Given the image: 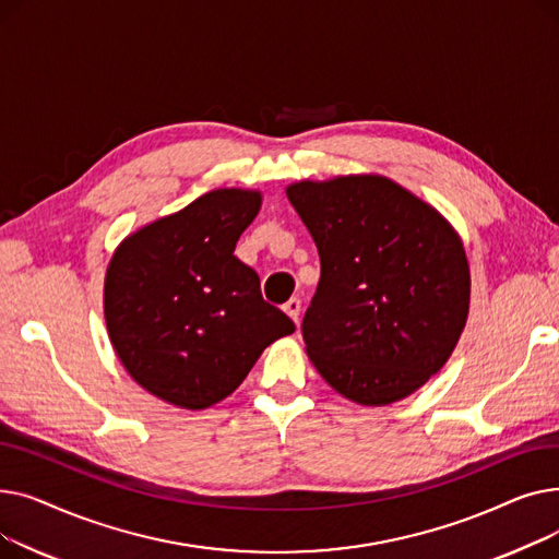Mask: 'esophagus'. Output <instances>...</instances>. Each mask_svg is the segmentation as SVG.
<instances>
[{"label":"esophagus","instance_id":"esophagus-1","mask_svg":"<svg viewBox=\"0 0 559 559\" xmlns=\"http://www.w3.org/2000/svg\"><path fill=\"white\" fill-rule=\"evenodd\" d=\"M283 310L289 314V319L295 321V324H299V312H301V299H297V297H292L285 306H283Z\"/></svg>","mask_w":559,"mask_h":559}]
</instances>
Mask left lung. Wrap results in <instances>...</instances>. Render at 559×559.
Wrapping results in <instances>:
<instances>
[{"label":"left lung","instance_id":"8db88e82","mask_svg":"<svg viewBox=\"0 0 559 559\" xmlns=\"http://www.w3.org/2000/svg\"><path fill=\"white\" fill-rule=\"evenodd\" d=\"M321 276L301 333L342 396L388 405L444 367L468 314V264L451 224L383 176L287 188Z\"/></svg>","mask_w":559,"mask_h":559}]
</instances>
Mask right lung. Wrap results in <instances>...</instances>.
Returning a JSON list of instances; mask_svg holds the SVG:
<instances>
[{
	"mask_svg": "<svg viewBox=\"0 0 559 559\" xmlns=\"http://www.w3.org/2000/svg\"><path fill=\"white\" fill-rule=\"evenodd\" d=\"M260 211V192L213 190L144 226L110 260L106 326L138 385L188 409L238 388L295 321L260 295L258 274L233 255Z\"/></svg>",
	"mask_w": 559,
	"mask_h": 559,
	"instance_id": "right-lung-1",
	"label": "right lung"
}]
</instances>
